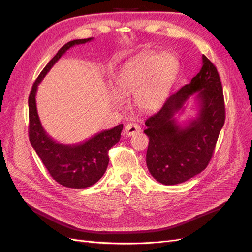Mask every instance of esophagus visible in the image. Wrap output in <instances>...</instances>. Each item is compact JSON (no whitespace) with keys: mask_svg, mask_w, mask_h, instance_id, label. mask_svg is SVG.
Segmentation results:
<instances>
[{"mask_svg":"<svg viewBox=\"0 0 252 252\" xmlns=\"http://www.w3.org/2000/svg\"><path fill=\"white\" fill-rule=\"evenodd\" d=\"M140 130H141V127H140L138 124H135V123H129V124L126 125V127H125V129H124V134H125L126 136H132V135H134L135 133L140 132Z\"/></svg>","mask_w":252,"mask_h":252,"instance_id":"34e87169","label":"esophagus"}]
</instances>
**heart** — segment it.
Instances as JSON below:
<instances>
[{
	"mask_svg": "<svg viewBox=\"0 0 252 252\" xmlns=\"http://www.w3.org/2000/svg\"><path fill=\"white\" fill-rule=\"evenodd\" d=\"M179 61L171 55L146 52L128 62L116 79V91L121 95L134 94L136 107L152 112L162 107L177 80ZM112 97L114 105L123 103L122 97Z\"/></svg>",
	"mask_w": 252,
	"mask_h": 252,
	"instance_id": "obj_1",
	"label": "heart"
}]
</instances>
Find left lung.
Here are the masks:
<instances>
[{
	"mask_svg": "<svg viewBox=\"0 0 252 252\" xmlns=\"http://www.w3.org/2000/svg\"><path fill=\"white\" fill-rule=\"evenodd\" d=\"M200 72L167 98L163 107L145 122L149 138L146 164L164 185H177L202 172L213 155L225 123L222 83L216 66L204 55ZM194 96L198 114L180 124L177 117Z\"/></svg>",
	"mask_w": 252,
	"mask_h": 252,
	"instance_id": "left-lung-1",
	"label": "left lung"
}]
</instances>
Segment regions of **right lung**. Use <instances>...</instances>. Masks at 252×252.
I'll return each instance as SVG.
<instances>
[{
  "label": "right lung",
  "instance_id": "obj_1",
  "mask_svg": "<svg viewBox=\"0 0 252 252\" xmlns=\"http://www.w3.org/2000/svg\"><path fill=\"white\" fill-rule=\"evenodd\" d=\"M93 40L94 37H89L65 44L37 77L28 98L30 144L52 179L61 185L74 189L93 186L103 177L109 162L108 151L120 141L123 124L98 132L82 143L72 145L59 143L50 138L41 124L36 110L35 94L37 86L45 75L68 49Z\"/></svg>",
  "mask_w": 252,
  "mask_h": 252
}]
</instances>
